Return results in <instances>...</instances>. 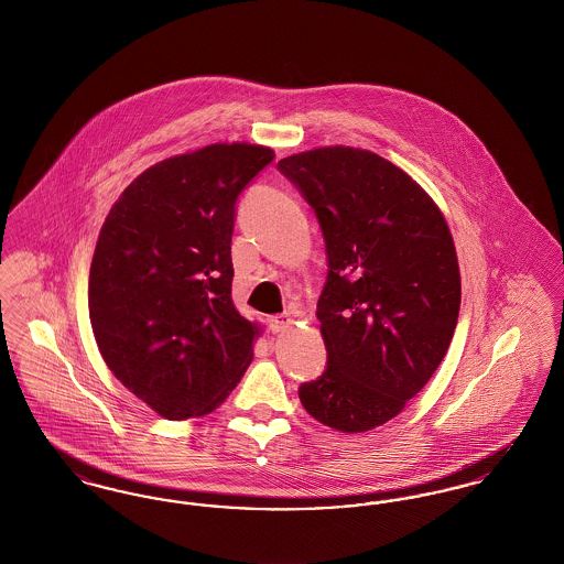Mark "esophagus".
<instances>
[{"instance_id": "1", "label": "esophagus", "mask_w": 564, "mask_h": 564, "mask_svg": "<svg viewBox=\"0 0 564 564\" xmlns=\"http://www.w3.org/2000/svg\"><path fill=\"white\" fill-rule=\"evenodd\" d=\"M292 319L288 315H274L270 317L269 327L272 329V334H279V332H285L288 327H292Z\"/></svg>"}]
</instances>
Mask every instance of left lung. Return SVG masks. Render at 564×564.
<instances>
[{"label": "left lung", "mask_w": 564, "mask_h": 564, "mask_svg": "<svg viewBox=\"0 0 564 564\" xmlns=\"http://www.w3.org/2000/svg\"><path fill=\"white\" fill-rule=\"evenodd\" d=\"M279 169L315 209L329 267L317 302L327 370L300 387V402L332 430H376L453 343L460 272L451 228L425 189L370 150L325 145Z\"/></svg>", "instance_id": "left-lung-1"}]
</instances>
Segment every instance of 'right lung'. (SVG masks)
Returning <instances> with one entry per match:
<instances>
[{"mask_svg": "<svg viewBox=\"0 0 564 564\" xmlns=\"http://www.w3.org/2000/svg\"><path fill=\"white\" fill-rule=\"evenodd\" d=\"M274 159L212 143L152 164L109 209L88 276L99 352L169 421L205 416L239 384L262 325L232 302L230 241L241 189Z\"/></svg>", "mask_w": 564, "mask_h": 564, "instance_id": "obj_1", "label": "right lung"}]
</instances>
